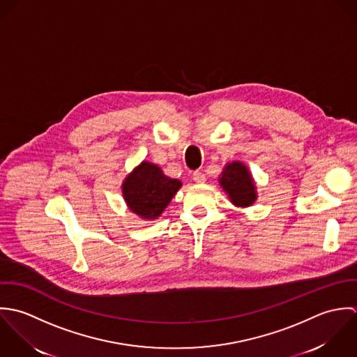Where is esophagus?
<instances>
[{
  "label": "esophagus",
  "mask_w": 357,
  "mask_h": 357,
  "mask_svg": "<svg viewBox=\"0 0 357 357\" xmlns=\"http://www.w3.org/2000/svg\"><path fill=\"white\" fill-rule=\"evenodd\" d=\"M193 181L196 183H204L206 182V175L203 172H200V171H195L193 172Z\"/></svg>",
  "instance_id": "obj_1"
}]
</instances>
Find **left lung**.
I'll list each match as a JSON object with an SVG mask.
<instances>
[{
    "instance_id": "8db88e82",
    "label": "left lung",
    "mask_w": 357,
    "mask_h": 357,
    "mask_svg": "<svg viewBox=\"0 0 357 357\" xmlns=\"http://www.w3.org/2000/svg\"><path fill=\"white\" fill-rule=\"evenodd\" d=\"M219 185L236 207H250L258 197L254 179L248 168L240 161L225 165L219 176Z\"/></svg>"
}]
</instances>
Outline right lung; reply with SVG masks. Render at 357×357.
Masks as SVG:
<instances>
[{
  "label": "right lung",
  "mask_w": 357,
  "mask_h": 357,
  "mask_svg": "<svg viewBox=\"0 0 357 357\" xmlns=\"http://www.w3.org/2000/svg\"><path fill=\"white\" fill-rule=\"evenodd\" d=\"M182 182L162 174L153 162L143 161L123 182V197L128 208L142 219H155L167 208Z\"/></svg>",
  "instance_id": "1"
}]
</instances>
